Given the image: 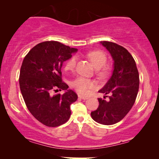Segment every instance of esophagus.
<instances>
[{
  "label": "esophagus",
  "instance_id": "1",
  "mask_svg": "<svg viewBox=\"0 0 159 159\" xmlns=\"http://www.w3.org/2000/svg\"><path fill=\"white\" fill-rule=\"evenodd\" d=\"M79 98H80V99H88L87 97L82 96V95H79Z\"/></svg>",
  "mask_w": 159,
  "mask_h": 159
}]
</instances>
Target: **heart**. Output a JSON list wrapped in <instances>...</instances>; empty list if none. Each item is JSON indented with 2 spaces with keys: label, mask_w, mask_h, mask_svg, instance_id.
<instances>
[{
  "label": "heart",
  "mask_w": 159,
  "mask_h": 159,
  "mask_svg": "<svg viewBox=\"0 0 159 159\" xmlns=\"http://www.w3.org/2000/svg\"><path fill=\"white\" fill-rule=\"evenodd\" d=\"M88 57L90 60L93 66L97 69V73L98 76L102 78L105 77L108 74V69L104 66L107 62V56L102 51H92L88 54ZM76 57H72L64 66L66 71H73L76 64ZM72 86L78 92L83 95L88 94L89 90L95 86V82L92 80L85 79L83 77H79L74 80L72 83Z\"/></svg>",
  "instance_id": "1"
}]
</instances>
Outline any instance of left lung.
Segmentation results:
<instances>
[{
    "mask_svg": "<svg viewBox=\"0 0 159 159\" xmlns=\"http://www.w3.org/2000/svg\"><path fill=\"white\" fill-rule=\"evenodd\" d=\"M100 43L111 54L114 70L111 78L99 90L110 94L109 100L99 98L98 108L91 112V116L97 123L109 125L119 122L130 111L138 95L139 79L135 61L125 48L109 41Z\"/></svg>",
    "mask_w": 159,
    "mask_h": 159,
    "instance_id": "8db88e82",
    "label": "left lung"
}]
</instances>
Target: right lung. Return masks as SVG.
I'll list each match as a JSON object with an SVG mask.
<instances>
[{
    "label": "right lung",
    "instance_id": "right-lung-1",
    "mask_svg": "<svg viewBox=\"0 0 159 159\" xmlns=\"http://www.w3.org/2000/svg\"><path fill=\"white\" fill-rule=\"evenodd\" d=\"M57 41H45L34 46L25 56L20 74L21 95L29 111L48 127L65 123L71 116L70 105L78 99L61 80L64 61L77 52ZM65 90L63 95L52 96V91Z\"/></svg>",
    "mask_w": 159,
    "mask_h": 159
}]
</instances>
